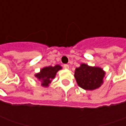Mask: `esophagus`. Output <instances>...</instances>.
<instances>
[{"instance_id":"1","label":"esophagus","mask_w":126,"mask_h":126,"mask_svg":"<svg viewBox=\"0 0 126 126\" xmlns=\"http://www.w3.org/2000/svg\"><path fill=\"white\" fill-rule=\"evenodd\" d=\"M63 67L65 69H69V65H67V64H64L63 65Z\"/></svg>"}]
</instances>
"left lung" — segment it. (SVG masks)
<instances>
[{"mask_svg":"<svg viewBox=\"0 0 126 126\" xmlns=\"http://www.w3.org/2000/svg\"><path fill=\"white\" fill-rule=\"evenodd\" d=\"M105 72L101 67H92L82 63L77 67L75 77L78 86L85 90L92 91L99 88L103 83Z\"/></svg>","mask_w":126,"mask_h":126,"instance_id":"1","label":"left lung"}]
</instances>
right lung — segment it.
Masks as SVG:
<instances>
[{"instance_id":"1","label":"right lung","mask_w":126,"mask_h":126,"mask_svg":"<svg viewBox=\"0 0 126 126\" xmlns=\"http://www.w3.org/2000/svg\"><path fill=\"white\" fill-rule=\"evenodd\" d=\"M62 69V67L59 65H56L54 67L48 66L43 67L40 70L39 73L35 75L37 79L41 81V85L44 87L49 86L53 79H54L57 72Z\"/></svg>"}]
</instances>
